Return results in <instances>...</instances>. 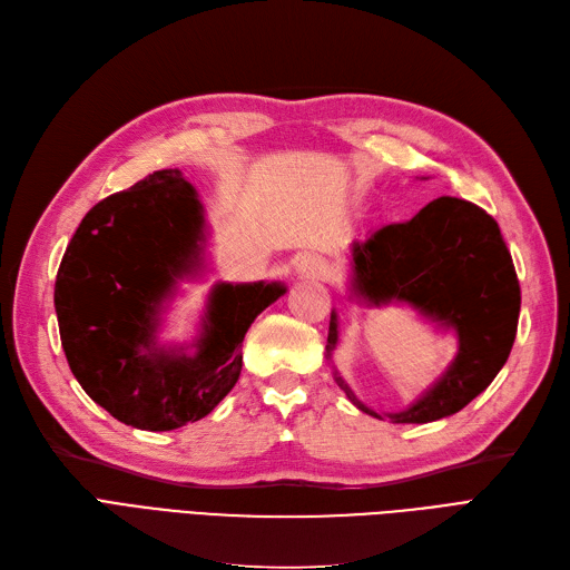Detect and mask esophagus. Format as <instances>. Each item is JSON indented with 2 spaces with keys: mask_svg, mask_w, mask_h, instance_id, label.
<instances>
[{
  "mask_svg": "<svg viewBox=\"0 0 570 570\" xmlns=\"http://www.w3.org/2000/svg\"><path fill=\"white\" fill-rule=\"evenodd\" d=\"M296 269L301 274H307V277H320V279L326 277V272H328L326 263L322 258H317V255H303V258L296 265Z\"/></svg>",
  "mask_w": 570,
  "mask_h": 570,
  "instance_id": "esophagus-1",
  "label": "esophagus"
}]
</instances>
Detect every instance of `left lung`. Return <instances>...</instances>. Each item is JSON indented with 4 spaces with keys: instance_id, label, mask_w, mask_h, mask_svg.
<instances>
[{
    "instance_id": "obj_1",
    "label": "left lung",
    "mask_w": 570,
    "mask_h": 570,
    "mask_svg": "<svg viewBox=\"0 0 570 570\" xmlns=\"http://www.w3.org/2000/svg\"><path fill=\"white\" fill-rule=\"evenodd\" d=\"M353 293L366 305L407 303L443 328L459 351L448 372L407 410L385 414L393 424H429L464 410L504 366L517 338L521 286L498 223L462 198L440 196L407 223H393L353 242ZM338 343L332 312L326 357ZM345 395L364 407L338 376Z\"/></svg>"
}]
</instances>
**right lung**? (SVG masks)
<instances>
[{
  "label": "right lung",
  "instance_id": "add662e5",
  "mask_svg": "<svg viewBox=\"0 0 570 570\" xmlns=\"http://www.w3.org/2000/svg\"><path fill=\"white\" fill-rule=\"evenodd\" d=\"M204 206L179 170H158L91 208L53 286L72 376L108 414L173 431L210 414L242 374L253 320L286 293L279 282L215 284L187 347L158 345L163 303L204 267Z\"/></svg>",
  "mask_w": 570,
  "mask_h": 570
}]
</instances>
